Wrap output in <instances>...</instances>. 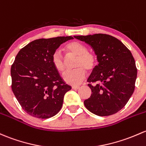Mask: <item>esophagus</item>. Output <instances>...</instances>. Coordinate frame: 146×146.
Listing matches in <instances>:
<instances>
[{"label": "esophagus", "instance_id": "obj_1", "mask_svg": "<svg viewBox=\"0 0 146 146\" xmlns=\"http://www.w3.org/2000/svg\"><path fill=\"white\" fill-rule=\"evenodd\" d=\"M72 89L73 90H79L80 89V87L79 86H72Z\"/></svg>", "mask_w": 146, "mask_h": 146}]
</instances>
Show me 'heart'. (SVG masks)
I'll use <instances>...</instances> for the list:
<instances>
[{"label": "heart", "instance_id": "obj_1", "mask_svg": "<svg viewBox=\"0 0 146 146\" xmlns=\"http://www.w3.org/2000/svg\"><path fill=\"white\" fill-rule=\"evenodd\" d=\"M64 50L69 58H76L74 67L76 69L68 71L63 76L66 83L76 86L82 83L87 76V70L91 72L94 70L97 64L95 54L87 51V47L78 41H72L64 47ZM52 64L54 68L60 73L66 69V62L59 52H55L52 56Z\"/></svg>", "mask_w": 146, "mask_h": 146}]
</instances>
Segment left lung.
<instances>
[{
	"label": "left lung",
	"mask_w": 146,
	"mask_h": 146,
	"mask_svg": "<svg viewBox=\"0 0 146 146\" xmlns=\"http://www.w3.org/2000/svg\"><path fill=\"white\" fill-rule=\"evenodd\" d=\"M74 38L91 46L99 62L87 80L92 94L84 101L85 107L99 116L117 113L134 91L137 68L131 52L110 35L97 33Z\"/></svg>",
	"instance_id": "1"
}]
</instances>
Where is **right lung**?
<instances>
[{"label": "right lung", "mask_w": 146, "mask_h": 146, "mask_svg": "<svg viewBox=\"0 0 146 146\" xmlns=\"http://www.w3.org/2000/svg\"><path fill=\"white\" fill-rule=\"evenodd\" d=\"M72 36L40 38L21 49L11 66L12 90L23 110L47 119L61 110L64 96L71 89L52 64V56Z\"/></svg>", "instance_id": "obj_1"}]
</instances>
